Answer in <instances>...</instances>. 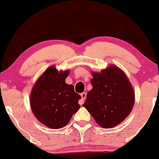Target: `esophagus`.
I'll return each mask as SVG.
<instances>
[{"label":"esophagus","mask_w":159,"mask_h":159,"mask_svg":"<svg viewBox=\"0 0 159 159\" xmlns=\"http://www.w3.org/2000/svg\"><path fill=\"white\" fill-rule=\"evenodd\" d=\"M86 96H87V94H86L85 92L81 93V100H79V102H78V103H79L80 105H82L83 104H84V100L86 98Z\"/></svg>","instance_id":"34e87169"}]
</instances>
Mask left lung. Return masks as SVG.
<instances>
[{"instance_id":"left-lung-1","label":"left lung","mask_w":159,"mask_h":159,"mask_svg":"<svg viewBox=\"0 0 159 159\" xmlns=\"http://www.w3.org/2000/svg\"><path fill=\"white\" fill-rule=\"evenodd\" d=\"M92 89L82 106L101 127L111 129L122 122L134 104V91L127 75L116 65L100 72L91 70Z\"/></svg>"}]
</instances>
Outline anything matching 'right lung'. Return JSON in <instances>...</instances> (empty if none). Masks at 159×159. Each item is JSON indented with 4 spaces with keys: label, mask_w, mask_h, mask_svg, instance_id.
<instances>
[{
    "label": "right lung",
    "mask_w": 159,
    "mask_h": 159,
    "mask_svg": "<svg viewBox=\"0 0 159 159\" xmlns=\"http://www.w3.org/2000/svg\"><path fill=\"white\" fill-rule=\"evenodd\" d=\"M69 70H58L49 67L37 79L30 95V105L35 118L52 129L65 127L72 115L80 108L81 95L75 92L74 86L65 79Z\"/></svg>",
    "instance_id": "right-lung-1"
}]
</instances>
